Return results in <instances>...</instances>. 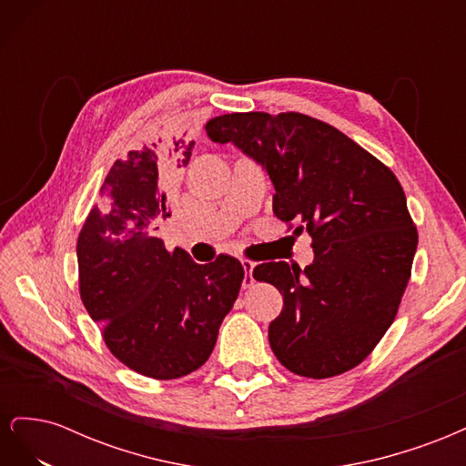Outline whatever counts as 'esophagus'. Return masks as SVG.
Wrapping results in <instances>:
<instances>
[{
    "mask_svg": "<svg viewBox=\"0 0 466 466\" xmlns=\"http://www.w3.org/2000/svg\"><path fill=\"white\" fill-rule=\"evenodd\" d=\"M241 264H243V268H245V278H243V288L247 289V288H252L255 286V276H252V270H255V262H250V260H247V258H243L241 260Z\"/></svg>",
    "mask_w": 466,
    "mask_h": 466,
    "instance_id": "34e87169",
    "label": "esophagus"
}]
</instances>
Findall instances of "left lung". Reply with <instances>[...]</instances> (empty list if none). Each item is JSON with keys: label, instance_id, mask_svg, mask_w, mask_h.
<instances>
[{"label": "left lung", "instance_id": "obj_1", "mask_svg": "<svg viewBox=\"0 0 466 466\" xmlns=\"http://www.w3.org/2000/svg\"><path fill=\"white\" fill-rule=\"evenodd\" d=\"M211 142L233 144L262 165L281 221L313 238L305 266L264 262L255 279L284 295L268 340L291 373L327 379L356 368L397 317L418 233L389 167L334 126L299 112H233L206 124Z\"/></svg>", "mask_w": 466, "mask_h": 466}]
</instances>
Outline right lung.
I'll return each instance as SVG.
<instances>
[{
    "label": "right lung",
    "instance_id": "add662e5",
    "mask_svg": "<svg viewBox=\"0 0 466 466\" xmlns=\"http://www.w3.org/2000/svg\"><path fill=\"white\" fill-rule=\"evenodd\" d=\"M192 147L151 144L118 159L77 238L81 301L108 350L161 380L206 363L245 278L233 257L196 264L155 237L168 218L167 177L175 165H188Z\"/></svg>",
    "mask_w": 466,
    "mask_h": 466
}]
</instances>
